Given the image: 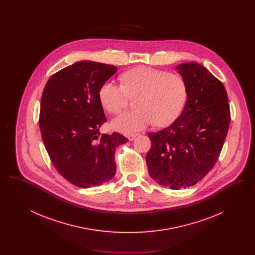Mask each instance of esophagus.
<instances>
[{
    "label": "esophagus",
    "mask_w": 255,
    "mask_h": 255,
    "mask_svg": "<svg viewBox=\"0 0 255 255\" xmlns=\"http://www.w3.org/2000/svg\"><path fill=\"white\" fill-rule=\"evenodd\" d=\"M136 135H137V134H135V133H133V134H128V135H127V137H128V139H129V140H133V138H134Z\"/></svg>",
    "instance_id": "obj_1"
}]
</instances>
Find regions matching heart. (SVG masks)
Wrapping results in <instances>:
<instances>
[{
    "label": "heart",
    "instance_id": "obj_1",
    "mask_svg": "<svg viewBox=\"0 0 255 255\" xmlns=\"http://www.w3.org/2000/svg\"><path fill=\"white\" fill-rule=\"evenodd\" d=\"M122 81L123 85L105 82L99 90L101 104L113 115L126 109L131 98L137 97V110L115 119L112 122L115 130L135 133L153 123L163 127L181 116L188 93L186 83L180 75L141 66L124 73Z\"/></svg>",
    "mask_w": 255,
    "mask_h": 255
}]
</instances>
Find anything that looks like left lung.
Here are the masks:
<instances>
[{"mask_svg":"<svg viewBox=\"0 0 255 255\" xmlns=\"http://www.w3.org/2000/svg\"><path fill=\"white\" fill-rule=\"evenodd\" d=\"M176 69L187 86L184 109L170 126L148 133L146 155L150 177L171 189L192 186L213 168L231 122L228 94L219 79L195 62Z\"/></svg>","mask_w":255,"mask_h":255,"instance_id":"8db88e82","label":"left lung"}]
</instances>
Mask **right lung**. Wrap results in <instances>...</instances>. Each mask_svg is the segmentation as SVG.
<instances>
[{"label":"right lung","instance_id":"add662e5","mask_svg":"<svg viewBox=\"0 0 255 255\" xmlns=\"http://www.w3.org/2000/svg\"><path fill=\"white\" fill-rule=\"evenodd\" d=\"M115 66L76 62L50 76L41 99L39 126L54 167L82 188L100 185L116 174L115 151L126 143L122 133H100L107 122L99 90Z\"/></svg>","mask_w":255,"mask_h":255}]
</instances>
